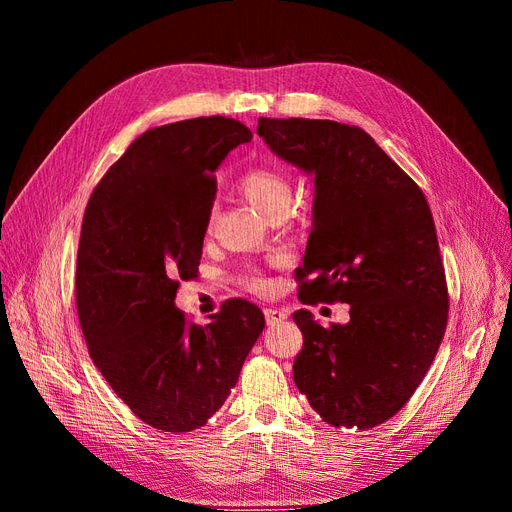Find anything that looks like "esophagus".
I'll use <instances>...</instances> for the list:
<instances>
[{
	"label": "esophagus",
	"mask_w": 512,
	"mask_h": 512,
	"mask_svg": "<svg viewBox=\"0 0 512 512\" xmlns=\"http://www.w3.org/2000/svg\"><path fill=\"white\" fill-rule=\"evenodd\" d=\"M287 317H289L287 310H283V308H266V321L270 327L283 323Z\"/></svg>",
	"instance_id": "34e87169"
}]
</instances>
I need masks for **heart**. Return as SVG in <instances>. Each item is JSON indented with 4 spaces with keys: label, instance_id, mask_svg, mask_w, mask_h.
Masks as SVG:
<instances>
[{
    "label": "heart",
    "instance_id": "heart-1",
    "mask_svg": "<svg viewBox=\"0 0 512 512\" xmlns=\"http://www.w3.org/2000/svg\"><path fill=\"white\" fill-rule=\"evenodd\" d=\"M242 195L249 200L259 212L274 214L280 208H289L291 202V183L289 178L274 168H253L244 172L238 180ZM244 283L253 291H266L268 283L257 272L244 276Z\"/></svg>",
    "mask_w": 512,
    "mask_h": 512
}]
</instances>
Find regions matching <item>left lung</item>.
Returning <instances> with one entry per match:
<instances>
[{
    "label": "left lung",
    "instance_id": "left-lung-1",
    "mask_svg": "<svg viewBox=\"0 0 512 512\" xmlns=\"http://www.w3.org/2000/svg\"><path fill=\"white\" fill-rule=\"evenodd\" d=\"M270 151L315 178L300 302H344L351 321L293 312L304 346L293 381L321 419L368 430L421 385L449 317L447 278L423 191L364 129L259 119Z\"/></svg>",
    "mask_w": 512,
    "mask_h": 512
}]
</instances>
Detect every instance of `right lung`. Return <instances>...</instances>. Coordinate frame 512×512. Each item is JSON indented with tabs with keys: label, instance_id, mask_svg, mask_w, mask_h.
Here are the masks:
<instances>
[{
	"label": "right lung",
	"instance_id": "1",
	"mask_svg": "<svg viewBox=\"0 0 512 512\" xmlns=\"http://www.w3.org/2000/svg\"><path fill=\"white\" fill-rule=\"evenodd\" d=\"M251 138L225 117L148 129L93 189L82 219L76 306L89 355L131 412L163 432L206 425L266 327L246 300H227L204 327L174 304L200 266L212 172Z\"/></svg>",
	"mask_w": 512,
	"mask_h": 512
}]
</instances>
